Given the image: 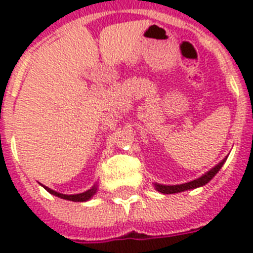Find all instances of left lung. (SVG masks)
I'll return each instance as SVG.
<instances>
[{
    "instance_id": "left-lung-1",
    "label": "left lung",
    "mask_w": 253,
    "mask_h": 253,
    "mask_svg": "<svg viewBox=\"0 0 253 253\" xmlns=\"http://www.w3.org/2000/svg\"><path fill=\"white\" fill-rule=\"evenodd\" d=\"M226 159L224 158L219 164H216L215 167L212 169H210L209 172H206L204 176H201L200 178H197V180H193L190 182H185V184H180V185H162V184H154L156 190L160 193H164V194H173V193H180V192H185V190H189V189H196L200 188V186H204L209 182V181L211 180L212 177L215 176L216 173L219 172V169L223 167L224 162H226Z\"/></svg>"
}]
</instances>
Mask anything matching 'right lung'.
<instances>
[{
	"label": "right lung",
	"mask_w": 253,
	"mask_h": 253,
	"mask_svg": "<svg viewBox=\"0 0 253 253\" xmlns=\"http://www.w3.org/2000/svg\"><path fill=\"white\" fill-rule=\"evenodd\" d=\"M43 186H44V185H43ZM44 189L48 193L53 194V196L59 197V198H63V200L73 201V202H85V201L90 200L91 197L94 196L95 192H97V185H94V186H91V188L89 189V190H86V192H84V193H80V194H61V193L55 192V190L47 188V186H44Z\"/></svg>",
	"instance_id": "right-lung-1"
}]
</instances>
